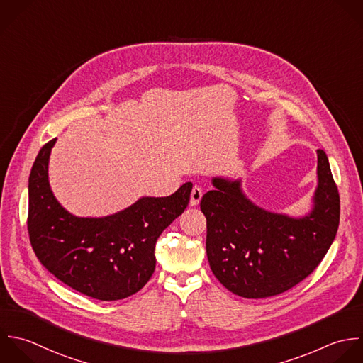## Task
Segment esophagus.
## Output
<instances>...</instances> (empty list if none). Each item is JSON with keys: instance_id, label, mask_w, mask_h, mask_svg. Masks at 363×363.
I'll list each match as a JSON object with an SVG mask.
<instances>
[{"instance_id": "esophagus-1", "label": "esophagus", "mask_w": 363, "mask_h": 363, "mask_svg": "<svg viewBox=\"0 0 363 363\" xmlns=\"http://www.w3.org/2000/svg\"><path fill=\"white\" fill-rule=\"evenodd\" d=\"M202 195H203L202 189L195 185V186L192 188V191H191V201H189V205H191V206L199 205V202H201V199H202Z\"/></svg>"}]
</instances>
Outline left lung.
Listing matches in <instances>:
<instances>
[{
    "mask_svg": "<svg viewBox=\"0 0 363 363\" xmlns=\"http://www.w3.org/2000/svg\"><path fill=\"white\" fill-rule=\"evenodd\" d=\"M317 155L313 209L301 218L255 205L242 191L240 179H212L215 189L201 201L206 255L215 277L233 294H281L308 277L327 255L340 225V194L327 154L318 150Z\"/></svg>",
    "mask_w": 363,
    "mask_h": 363,
    "instance_id": "8db88e82",
    "label": "left lung"
}]
</instances>
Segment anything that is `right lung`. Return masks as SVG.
Returning a JSON list of instances; mask_svg holds the SVG:
<instances>
[{"label":"right lung","mask_w":363,"mask_h":363,"mask_svg":"<svg viewBox=\"0 0 363 363\" xmlns=\"http://www.w3.org/2000/svg\"><path fill=\"white\" fill-rule=\"evenodd\" d=\"M56 138L38 152L30 169L28 233L39 262L73 290L116 301L140 291L155 270V243L188 206L192 184L164 198L143 196L103 218L69 213L53 196L48 164Z\"/></svg>","instance_id":"right-lung-1"}]
</instances>
